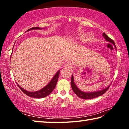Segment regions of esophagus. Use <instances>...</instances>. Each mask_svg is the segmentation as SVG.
Masks as SVG:
<instances>
[{"mask_svg": "<svg viewBox=\"0 0 129 129\" xmlns=\"http://www.w3.org/2000/svg\"><path fill=\"white\" fill-rule=\"evenodd\" d=\"M65 67L66 68L68 69H70V68H72V65L71 63L70 62H66L64 65Z\"/></svg>", "mask_w": 129, "mask_h": 129, "instance_id": "1", "label": "esophagus"}]
</instances>
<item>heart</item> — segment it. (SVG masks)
I'll return each mask as SVG.
<instances>
[{
    "label": "heart",
    "instance_id": "heart-1",
    "mask_svg": "<svg viewBox=\"0 0 129 129\" xmlns=\"http://www.w3.org/2000/svg\"><path fill=\"white\" fill-rule=\"evenodd\" d=\"M85 35L84 34H81L80 35V37L81 38H84V37L85 36ZM93 39V36L91 35H90V36H89V39H90V40H91V39Z\"/></svg>",
    "mask_w": 129,
    "mask_h": 129
}]
</instances>
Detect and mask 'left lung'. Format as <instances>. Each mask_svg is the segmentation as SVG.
Returning a JSON list of instances; mask_svg holds the SVG:
<instances>
[{"label":"left lung","mask_w":129,"mask_h":129,"mask_svg":"<svg viewBox=\"0 0 129 129\" xmlns=\"http://www.w3.org/2000/svg\"><path fill=\"white\" fill-rule=\"evenodd\" d=\"M102 36H104L105 39H106V41L112 43L115 46V48H116V47H115V44L114 42V41L112 40L110 38H109V36H108V35H107L105 33H104L102 34ZM71 86H72V88L73 91H74V93H75L78 96V97H79L80 98H81L82 99H85V100L92 99L97 97H99V96L102 95L103 94L105 93L106 91L108 90V89L109 88V87H110V86H108L105 89H104L103 90L94 91V92H90V93L84 92V91L80 90V89L77 88V86L76 85L75 82H74V77H73V75L72 76V78H71Z\"/></svg>","instance_id":"obj_1"}]
</instances>
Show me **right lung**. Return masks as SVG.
I'll return each instance as SVG.
<instances>
[{
    "label": "right lung",
    "instance_id": "add662e5",
    "mask_svg": "<svg viewBox=\"0 0 129 129\" xmlns=\"http://www.w3.org/2000/svg\"><path fill=\"white\" fill-rule=\"evenodd\" d=\"M40 29L41 28H39L38 27H33V28H30L29 29H28L27 31H29V30H32V29ZM59 75H60V70L56 73V75L54 76L53 78H52L51 81L48 83V84L47 85L45 86L44 88H43V89H40V90L35 91V92H31V91H28L25 90V89L21 88V87L17 84V83H16V84L17 85V86L19 87V88L21 89V90L26 95H27L28 96H29V97H31L32 98L41 99V98H44L46 97L47 95H48L49 94L51 93L52 91L53 90V89L55 88Z\"/></svg>",
    "mask_w": 129,
    "mask_h": 129
}]
</instances>
